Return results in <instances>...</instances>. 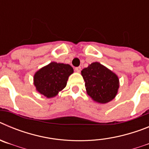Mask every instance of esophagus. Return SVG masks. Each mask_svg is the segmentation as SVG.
<instances>
[{
    "instance_id": "1",
    "label": "esophagus",
    "mask_w": 149,
    "mask_h": 149,
    "mask_svg": "<svg viewBox=\"0 0 149 149\" xmlns=\"http://www.w3.org/2000/svg\"><path fill=\"white\" fill-rule=\"evenodd\" d=\"M75 71L77 72H81V68L80 66H79V67H76V68H75Z\"/></svg>"
}]
</instances>
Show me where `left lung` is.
Here are the masks:
<instances>
[{
  "label": "left lung",
  "instance_id": "left-lung-1",
  "mask_svg": "<svg viewBox=\"0 0 149 149\" xmlns=\"http://www.w3.org/2000/svg\"><path fill=\"white\" fill-rule=\"evenodd\" d=\"M86 93L93 101L106 104L116 95L119 87V77L98 62L91 63L81 71Z\"/></svg>",
  "mask_w": 149,
  "mask_h": 149
}]
</instances>
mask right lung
I'll list each match as a JSON object with an SVG mask.
<instances>
[{
  "mask_svg": "<svg viewBox=\"0 0 149 149\" xmlns=\"http://www.w3.org/2000/svg\"><path fill=\"white\" fill-rule=\"evenodd\" d=\"M73 72V68L68 64L52 62L34 74L36 89L47 98H53L65 87L68 77Z\"/></svg>",
  "mask_w": 149,
  "mask_h": 149,
  "instance_id": "add662e5",
  "label": "right lung"
}]
</instances>
